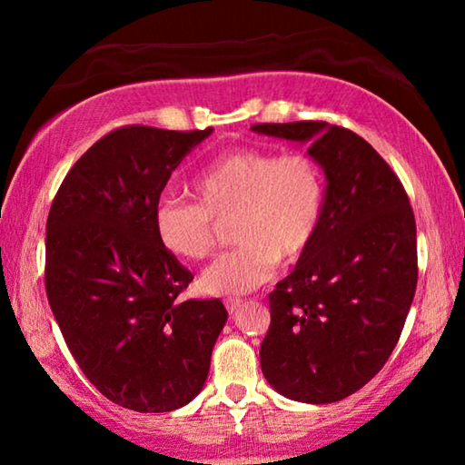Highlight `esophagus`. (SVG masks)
I'll use <instances>...</instances> for the list:
<instances>
[{"mask_svg": "<svg viewBox=\"0 0 465 465\" xmlns=\"http://www.w3.org/2000/svg\"><path fill=\"white\" fill-rule=\"evenodd\" d=\"M242 303H243V302H242L240 297H227V299H225V308H227V312H230V313H233L235 310H238Z\"/></svg>", "mask_w": 465, "mask_h": 465, "instance_id": "34e87169", "label": "esophagus"}]
</instances>
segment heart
Segmentation results:
<instances>
[{"label":"heart","instance_id":"obj_1","mask_svg":"<svg viewBox=\"0 0 465 465\" xmlns=\"http://www.w3.org/2000/svg\"><path fill=\"white\" fill-rule=\"evenodd\" d=\"M196 199L163 196L153 211L157 240L170 254L203 261L217 246L219 223L232 225V248L207 266L201 289L242 295L269 281L316 240L326 207V176L310 153L242 147L219 155L194 178Z\"/></svg>","mask_w":465,"mask_h":465}]
</instances>
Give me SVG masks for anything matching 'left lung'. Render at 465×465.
I'll list each match as a JSON object with an SVG mask.
<instances>
[{
  "label": "left lung",
  "instance_id": "8db88e82",
  "mask_svg": "<svg viewBox=\"0 0 465 465\" xmlns=\"http://www.w3.org/2000/svg\"><path fill=\"white\" fill-rule=\"evenodd\" d=\"M252 129L310 143L328 178L316 240L269 295L262 373L285 398L338 402L381 371L402 334L419 281L411 201L388 162L351 129L324 121Z\"/></svg>",
  "mask_w": 465,
  "mask_h": 465
}]
</instances>
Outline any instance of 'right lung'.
<instances>
[{
	"instance_id": "1",
	"label": "right lung",
	"mask_w": 465,
	"mask_h": 465,
	"mask_svg": "<svg viewBox=\"0 0 465 465\" xmlns=\"http://www.w3.org/2000/svg\"><path fill=\"white\" fill-rule=\"evenodd\" d=\"M211 131H110L67 172L46 219L45 287L61 334L94 388L135 412L191 402L227 320L219 299H180L193 272L153 225L172 172Z\"/></svg>"
}]
</instances>
